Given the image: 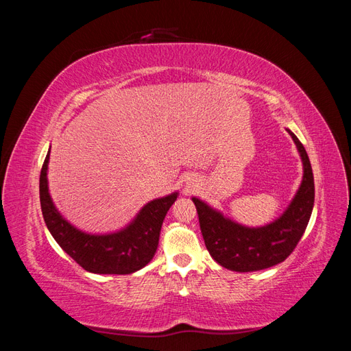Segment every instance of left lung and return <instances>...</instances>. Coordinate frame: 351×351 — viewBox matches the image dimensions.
<instances>
[{"instance_id":"left-lung-1","label":"left lung","mask_w":351,"mask_h":351,"mask_svg":"<svg viewBox=\"0 0 351 351\" xmlns=\"http://www.w3.org/2000/svg\"><path fill=\"white\" fill-rule=\"evenodd\" d=\"M287 132L300 152L304 173L299 192L277 221L265 227L247 228L193 197L206 249L221 267L237 272L271 268L289 258L303 236L315 202L313 173L304 146L293 132Z\"/></svg>"}]
</instances>
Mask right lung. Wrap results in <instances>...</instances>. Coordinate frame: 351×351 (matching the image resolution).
<instances>
[{
	"label": "right lung",
	"mask_w": 351,
	"mask_h": 351,
	"mask_svg": "<svg viewBox=\"0 0 351 351\" xmlns=\"http://www.w3.org/2000/svg\"><path fill=\"white\" fill-rule=\"evenodd\" d=\"M49 151L39 177L40 209L45 224L70 258L93 274H132L151 262L158 247L159 232L168 209L177 199L171 193L145 205L129 227L105 236L86 234L60 215L48 193Z\"/></svg>",
	"instance_id": "1"
}]
</instances>
